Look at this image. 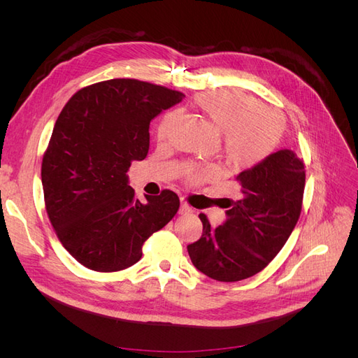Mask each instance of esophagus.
<instances>
[{
	"instance_id": "esophagus-1",
	"label": "esophagus",
	"mask_w": 358,
	"mask_h": 358,
	"mask_svg": "<svg viewBox=\"0 0 358 358\" xmlns=\"http://www.w3.org/2000/svg\"><path fill=\"white\" fill-rule=\"evenodd\" d=\"M179 213L180 215H189V213H192V208L191 206L187 203V201H180V209H179Z\"/></svg>"
}]
</instances>
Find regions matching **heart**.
Returning <instances> with one entry per match:
<instances>
[{
  "label": "heart",
  "mask_w": 358,
  "mask_h": 358,
  "mask_svg": "<svg viewBox=\"0 0 358 358\" xmlns=\"http://www.w3.org/2000/svg\"><path fill=\"white\" fill-rule=\"evenodd\" d=\"M196 106L212 124L224 133V152L234 166H254L272 154L284 131L280 116L254 96L236 91H209L199 95ZM176 121V113H169L158 127V137L167 138ZM209 169H189L188 180L209 178Z\"/></svg>",
  "instance_id": "1"
}]
</instances>
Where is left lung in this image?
I'll return each instance as SVG.
<instances>
[{
  "instance_id": "left-lung-1",
  "label": "left lung",
  "mask_w": 358,
  "mask_h": 358,
  "mask_svg": "<svg viewBox=\"0 0 358 358\" xmlns=\"http://www.w3.org/2000/svg\"><path fill=\"white\" fill-rule=\"evenodd\" d=\"M239 200L227 199V221L216 229L200 213L203 234L188 245L192 264L221 282L257 275L272 262L299 221L306 173L303 159L280 149L236 176Z\"/></svg>"
}]
</instances>
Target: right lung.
Masks as SVG:
<instances>
[{
  "label": "right lung",
  "instance_id": "right-lung-1",
  "mask_svg": "<svg viewBox=\"0 0 358 358\" xmlns=\"http://www.w3.org/2000/svg\"><path fill=\"white\" fill-rule=\"evenodd\" d=\"M182 92L137 79L79 90L64 106L41 162L46 212L59 242L95 272H119L179 210L176 192L136 199L127 171L149 150V124Z\"/></svg>",
  "mask_w": 358,
  "mask_h": 358
}]
</instances>
